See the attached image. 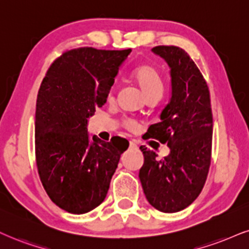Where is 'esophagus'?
I'll use <instances>...</instances> for the list:
<instances>
[{
	"mask_svg": "<svg viewBox=\"0 0 249 249\" xmlns=\"http://www.w3.org/2000/svg\"><path fill=\"white\" fill-rule=\"evenodd\" d=\"M129 146H130V149H134V150L139 149V146H137V143L135 142V141H130V142H129Z\"/></svg>",
	"mask_w": 249,
	"mask_h": 249,
	"instance_id": "1",
	"label": "esophagus"
}]
</instances>
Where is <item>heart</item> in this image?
Listing matches in <instances>:
<instances>
[{
  "mask_svg": "<svg viewBox=\"0 0 249 249\" xmlns=\"http://www.w3.org/2000/svg\"><path fill=\"white\" fill-rule=\"evenodd\" d=\"M133 77L137 84H139L141 90H142L144 97L152 93L161 94L162 81L158 70L155 67L150 66V64H143V66L137 67L134 70ZM109 98H112V92H110ZM125 125L129 129H134L136 127V124L131 121V120H128V121H125Z\"/></svg>",
  "mask_w": 249,
  "mask_h": 249,
  "instance_id": "heart-1",
  "label": "heart"
}]
</instances>
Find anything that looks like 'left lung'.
<instances>
[{"instance_id":"obj_1","label":"left lung","mask_w":249,"mask_h":249,"mask_svg":"<svg viewBox=\"0 0 249 249\" xmlns=\"http://www.w3.org/2000/svg\"><path fill=\"white\" fill-rule=\"evenodd\" d=\"M155 54L171 69L172 93L160 122L151 124L148 139L170 148L157 159L156 152L141 146L144 164L140 180L146 199L161 213L186 209L203 189L211 162L213 112L207 82L194 61L177 46H156Z\"/></svg>"}]
</instances>
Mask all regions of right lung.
<instances>
[{
    "mask_svg": "<svg viewBox=\"0 0 249 249\" xmlns=\"http://www.w3.org/2000/svg\"><path fill=\"white\" fill-rule=\"evenodd\" d=\"M131 50L81 47L52 63L36 109V160L42 186L61 209L82 214L103 203L129 142L90 139L88 119L106 103Z\"/></svg>",
    "mask_w": 249,
    "mask_h": 249,
    "instance_id": "1",
    "label": "right lung"
}]
</instances>
